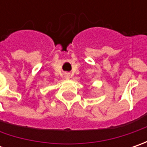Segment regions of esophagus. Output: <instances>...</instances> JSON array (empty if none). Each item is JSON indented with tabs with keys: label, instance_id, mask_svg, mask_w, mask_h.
I'll use <instances>...</instances> for the list:
<instances>
[{
	"label": "esophagus",
	"instance_id": "1",
	"mask_svg": "<svg viewBox=\"0 0 147 147\" xmlns=\"http://www.w3.org/2000/svg\"><path fill=\"white\" fill-rule=\"evenodd\" d=\"M69 76H70V74H69V73H65V77L66 78H69Z\"/></svg>",
	"mask_w": 147,
	"mask_h": 147
}]
</instances>
